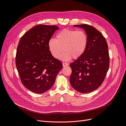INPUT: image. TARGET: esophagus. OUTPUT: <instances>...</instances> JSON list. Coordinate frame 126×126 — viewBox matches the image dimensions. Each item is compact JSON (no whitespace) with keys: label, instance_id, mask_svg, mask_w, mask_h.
Returning a JSON list of instances; mask_svg holds the SVG:
<instances>
[{"label":"esophagus","instance_id":"34e87169","mask_svg":"<svg viewBox=\"0 0 126 126\" xmlns=\"http://www.w3.org/2000/svg\"><path fill=\"white\" fill-rule=\"evenodd\" d=\"M63 67H66V66H68V65H69V64H68V63H63Z\"/></svg>","mask_w":126,"mask_h":126}]
</instances>
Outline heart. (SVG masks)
Wrapping results in <instances>:
<instances>
[{"label":"heart","mask_w":126,"mask_h":126,"mask_svg":"<svg viewBox=\"0 0 126 126\" xmlns=\"http://www.w3.org/2000/svg\"><path fill=\"white\" fill-rule=\"evenodd\" d=\"M88 44V37L84 30L66 29L57 33L55 39H49L48 47L55 58H59L63 50L62 58L69 60L72 57L80 58L85 53Z\"/></svg>","instance_id":"1"}]
</instances>
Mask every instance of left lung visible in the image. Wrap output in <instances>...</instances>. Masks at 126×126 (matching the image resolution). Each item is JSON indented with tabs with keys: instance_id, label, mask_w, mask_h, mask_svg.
<instances>
[{
	"instance_id": "left-lung-1",
	"label": "left lung",
	"mask_w": 126,
	"mask_h": 126,
	"mask_svg": "<svg viewBox=\"0 0 126 126\" xmlns=\"http://www.w3.org/2000/svg\"><path fill=\"white\" fill-rule=\"evenodd\" d=\"M74 26L84 29L88 44L84 54L70 64V83L78 92L89 93L100 86L109 69L108 44L104 36L94 27L87 24Z\"/></svg>"
}]
</instances>
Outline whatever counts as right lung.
I'll return each mask as SVG.
<instances>
[{
    "label": "right lung",
    "mask_w": 126,
    "mask_h": 126,
    "mask_svg": "<svg viewBox=\"0 0 126 126\" xmlns=\"http://www.w3.org/2000/svg\"><path fill=\"white\" fill-rule=\"evenodd\" d=\"M58 27L38 25L22 36L16 55V66L21 81L36 94L46 92L54 85L63 63L49 52L48 43Z\"/></svg>",
    "instance_id": "1"
}]
</instances>
